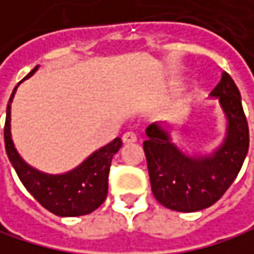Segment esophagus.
<instances>
[{"label": "esophagus", "mask_w": 254, "mask_h": 254, "mask_svg": "<svg viewBox=\"0 0 254 254\" xmlns=\"http://www.w3.org/2000/svg\"><path fill=\"white\" fill-rule=\"evenodd\" d=\"M122 141H123L125 144H131V143H135V141H137V135H135L134 132L128 131V132H125V134H123V137H122Z\"/></svg>", "instance_id": "esophagus-1"}]
</instances>
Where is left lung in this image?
<instances>
[{
    "label": "left lung",
    "mask_w": 254,
    "mask_h": 254,
    "mask_svg": "<svg viewBox=\"0 0 254 254\" xmlns=\"http://www.w3.org/2000/svg\"><path fill=\"white\" fill-rule=\"evenodd\" d=\"M211 96L219 98L228 117L226 138L211 156H186L161 125L153 123L146 129L143 149L152 192L170 210L192 213L211 207L234 183L249 152V125L241 95L228 72L222 74Z\"/></svg>",
    "instance_id": "left-lung-1"
}]
</instances>
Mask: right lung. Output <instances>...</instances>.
<instances>
[{"label":"right lung","mask_w":254,"mask_h":254,"mask_svg":"<svg viewBox=\"0 0 254 254\" xmlns=\"http://www.w3.org/2000/svg\"><path fill=\"white\" fill-rule=\"evenodd\" d=\"M38 66H35L25 78L31 77ZM14 87L7 104V117L4 125V143L7 156L17 173L26 190L50 213L61 217L84 216L95 211L107 198L108 173L113 156L122 147V140L116 138L110 144L90 155L80 167L62 174L49 176L40 173L23 162L14 149L10 134V108L16 93Z\"/></svg>","instance_id":"obj_1"}]
</instances>
